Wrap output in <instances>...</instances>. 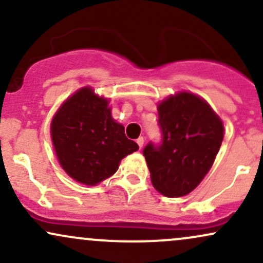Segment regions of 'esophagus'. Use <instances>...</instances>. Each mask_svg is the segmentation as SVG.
Listing matches in <instances>:
<instances>
[{"label": "esophagus", "instance_id": "esophagus-1", "mask_svg": "<svg viewBox=\"0 0 263 263\" xmlns=\"http://www.w3.org/2000/svg\"><path fill=\"white\" fill-rule=\"evenodd\" d=\"M137 144H138V147H140V148H142V147H143V144H144V138L143 137L137 138Z\"/></svg>", "mask_w": 263, "mask_h": 263}]
</instances>
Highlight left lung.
<instances>
[{"instance_id": "left-lung-1", "label": "left lung", "mask_w": 263, "mask_h": 263, "mask_svg": "<svg viewBox=\"0 0 263 263\" xmlns=\"http://www.w3.org/2000/svg\"><path fill=\"white\" fill-rule=\"evenodd\" d=\"M161 144L143 149L153 186L165 197L189 194L204 179L218 155L224 126L206 101L182 91L158 105Z\"/></svg>"}]
</instances>
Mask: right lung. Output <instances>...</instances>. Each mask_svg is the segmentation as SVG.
<instances>
[{"label":"right lung","instance_id":"obj_1","mask_svg":"<svg viewBox=\"0 0 263 263\" xmlns=\"http://www.w3.org/2000/svg\"><path fill=\"white\" fill-rule=\"evenodd\" d=\"M50 134L63 170L85 185L112 176L121 159L138 149L112 119L108 101L89 86L64 101L54 115Z\"/></svg>","mask_w":263,"mask_h":263}]
</instances>
